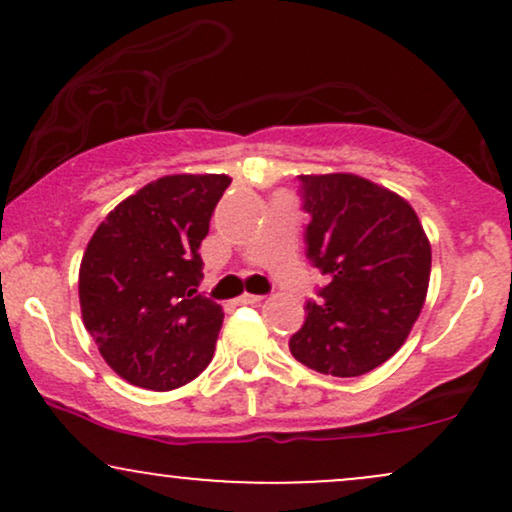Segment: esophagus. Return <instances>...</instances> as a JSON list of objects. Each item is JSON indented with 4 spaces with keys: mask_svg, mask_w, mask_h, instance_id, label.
Listing matches in <instances>:
<instances>
[{
    "mask_svg": "<svg viewBox=\"0 0 512 512\" xmlns=\"http://www.w3.org/2000/svg\"><path fill=\"white\" fill-rule=\"evenodd\" d=\"M264 296H255V293H243V296L238 298V303L240 305H255V303H260Z\"/></svg>",
    "mask_w": 512,
    "mask_h": 512,
    "instance_id": "1",
    "label": "esophagus"
}]
</instances>
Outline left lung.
Returning <instances> with one entry per match:
<instances>
[{"instance_id":"left-lung-1","label":"left lung","mask_w":512,"mask_h":512,"mask_svg":"<svg viewBox=\"0 0 512 512\" xmlns=\"http://www.w3.org/2000/svg\"><path fill=\"white\" fill-rule=\"evenodd\" d=\"M310 262L327 276L291 337L303 366L356 378L407 342L424 308L431 243L411 204L354 173L298 175Z\"/></svg>"}]
</instances>
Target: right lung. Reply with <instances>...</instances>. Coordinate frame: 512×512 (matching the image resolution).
<instances>
[{"label":"right lung","instance_id":"right-lung-1","mask_svg":"<svg viewBox=\"0 0 512 512\" xmlns=\"http://www.w3.org/2000/svg\"><path fill=\"white\" fill-rule=\"evenodd\" d=\"M228 175H163L122 199L79 267L84 327L127 383L166 392L214 356L223 310L199 296V245Z\"/></svg>","mask_w":512,"mask_h":512}]
</instances>
